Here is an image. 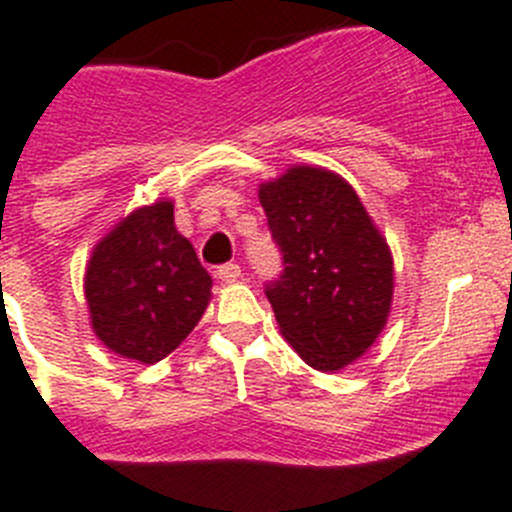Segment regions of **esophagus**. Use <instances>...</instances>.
<instances>
[{"mask_svg": "<svg viewBox=\"0 0 512 512\" xmlns=\"http://www.w3.org/2000/svg\"><path fill=\"white\" fill-rule=\"evenodd\" d=\"M218 277L223 282H237L242 277V267L235 265V262H225V265L218 267Z\"/></svg>", "mask_w": 512, "mask_h": 512, "instance_id": "esophagus-1", "label": "esophagus"}]
</instances>
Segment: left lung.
<instances>
[{"instance_id": "8db88e82", "label": "left lung", "mask_w": 512, "mask_h": 512, "mask_svg": "<svg viewBox=\"0 0 512 512\" xmlns=\"http://www.w3.org/2000/svg\"><path fill=\"white\" fill-rule=\"evenodd\" d=\"M282 272L265 285L277 324L319 371L352 364L384 329L394 262L352 185L322 168L287 170L260 188Z\"/></svg>"}]
</instances>
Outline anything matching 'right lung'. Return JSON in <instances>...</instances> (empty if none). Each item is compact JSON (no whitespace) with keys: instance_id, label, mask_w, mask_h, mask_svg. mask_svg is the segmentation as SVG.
<instances>
[{"instance_id":"add662e5","label":"right lung","mask_w":512,"mask_h":512,"mask_svg":"<svg viewBox=\"0 0 512 512\" xmlns=\"http://www.w3.org/2000/svg\"><path fill=\"white\" fill-rule=\"evenodd\" d=\"M213 280L160 200L103 237L86 267L96 337L126 359L156 364L193 332Z\"/></svg>"}]
</instances>
